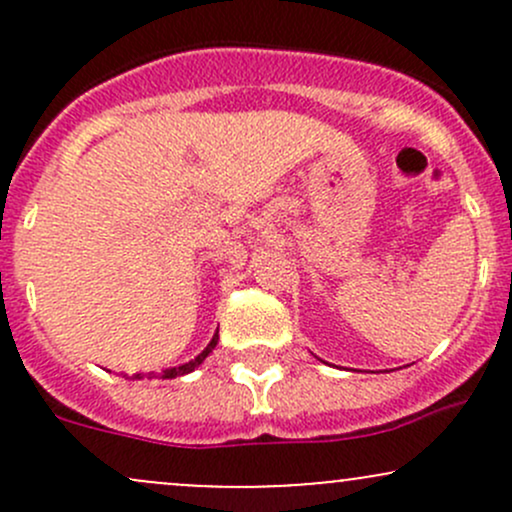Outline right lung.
Returning <instances> with one entry per match:
<instances>
[{
	"label": "right lung",
	"mask_w": 512,
	"mask_h": 512,
	"mask_svg": "<svg viewBox=\"0 0 512 512\" xmlns=\"http://www.w3.org/2000/svg\"><path fill=\"white\" fill-rule=\"evenodd\" d=\"M216 342H219V332H216L214 337H211V342L207 344V349H204L202 354L192 358V361L182 363V366H178V368H168V370H163V373H161V378H163V380H168V378H178V375H187V373H192V370L202 366V363H204V358H207V356L211 354V351H214ZM151 375H154V373H149V378H151ZM134 378H137V380H142V378H144V373H137V375H134Z\"/></svg>",
	"instance_id": "add662e5"
}]
</instances>
